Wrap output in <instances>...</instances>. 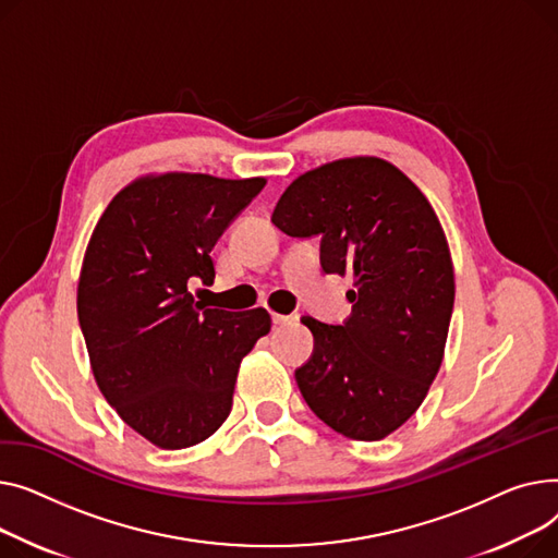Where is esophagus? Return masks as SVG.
Masks as SVG:
<instances>
[{
  "mask_svg": "<svg viewBox=\"0 0 558 558\" xmlns=\"http://www.w3.org/2000/svg\"><path fill=\"white\" fill-rule=\"evenodd\" d=\"M292 319H298L294 315H281V313H272V322L275 324H286V322H292Z\"/></svg>",
  "mask_w": 558,
  "mask_h": 558,
  "instance_id": "34e87169",
  "label": "esophagus"
}]
</instances>
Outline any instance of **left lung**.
<instances>
[{
    "mask_svg": "<svg viewBox=\"0 0 558 558\" xmlns=\"http://www.w3.org/2000/svg\"><path fill=\"white\" fill-rule=\"evenodd\" d=\"M272 222L322 236L324 272L353 277L342 326L302 317L315 338L294 372L304 401L349 439H385L418 410L444 360L454 270L433 205L395 163L360 155L292 180Z\"/></svg>",
    "mask_w": 558,
    "mask_h": 558,
    "instance_id": "left-lung-1",
    "label": "left lung"
}]
</instances>
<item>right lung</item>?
Returning a JSON list of instances; mask_svg holds the SVG:
<instances>
[{
	"label": "right lung",
	"mask_w": 558,
	"mask_h": 558,
	"mask_svg": "<svg viewBox=\"0 0 558 558\" xmlns=\"http://www.w3.org/2000/svg\"><path fill=\"white\" fill-rule=\"evenodd\" d=\"M266 178L148 173L123 186L89 236L78 322L92 374L137 435L163 450L211 437L232 412L241 360L270 333V313L195 302L214 283L211 250Z\"/></svg>",
	"instance_id": "add662e5"
}]
</instances>
